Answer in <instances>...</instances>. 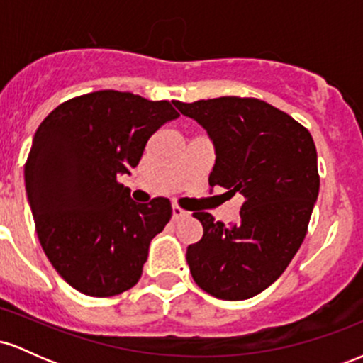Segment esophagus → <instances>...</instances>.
Returning <instances> with one entry per match:
<instances>
[{
  "label": "esophagus",
  "mask_w": 363,
  "mask_h": 363,
  "mask_svg": "<svg viewBox=\"0 0 363 363\" xmlns=\"http://www.w3.org/2000/svg\"><path fill=\"white\" fill-rule=\"evenodd\" d=\"M184 216H189V211L182 210L181 206L174 205L172 206V220H179V218H184Z\"/></svg>",
  "instance_id": "34e87169"
}]
</instances>
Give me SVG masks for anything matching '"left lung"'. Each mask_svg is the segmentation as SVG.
<instances>
[{
    "label": "left lung",
    "mask_w": 363,
    "mask_h": 363,
    "mask_svg": "<svg viewBox=\"0 0 363 363\" xmlns=\"http://www.w3.org/2000/svg\"><path fill=\"white\" fill-rule=\"evenodd\" d=\"M174 104L213 140L210 186L244 196L235 223L194 211L203 237L187 247L191 274L216 298H251L280 278L307 234L319 194L314 140L291 116L259 99Z\"/></svg>",
    "instance_id": "1"
}]
</instances>
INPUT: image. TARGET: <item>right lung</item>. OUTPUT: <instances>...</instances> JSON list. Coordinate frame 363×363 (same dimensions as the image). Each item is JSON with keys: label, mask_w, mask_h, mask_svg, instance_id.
<instances>
[{"label": "right lung", "mask_w": 363, "mask_h": 363, "mask_svg": "<svg viewBox=\"0 0 363 363\" xmlns=\"http://www.w3.org/2000/svg\"><path fill=\"white\" fill-rule=\"evenodd\" d=\"M176 118L169 101L99 90L60 104L37 128L25 164L28 203L45 256L74 290L112 297L138 283L172 206L167 198L135 203L118 176Z\"/></svg>", "instance_id": "right-lung-1"}]
</instances>
